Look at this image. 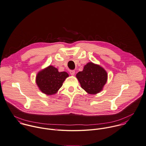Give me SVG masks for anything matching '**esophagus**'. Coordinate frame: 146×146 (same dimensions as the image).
Here are the masks:
<instances>
[{
  "instance_id": "obj_1",
  "label": "esophagus",
  "mask_w": 146,
  "mask_h": 146,
  "mask_svg": "<svg viewBox=\"0 0 146 146\" xmlns=\"http://www.w3.org/2000/svg\"><path fill=\"white\" fill-rule=\"evenodd\" d=\"M69 72L72 76H74L75 74V70H70Z\"/></svg>"
}]
</instances>
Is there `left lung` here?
I'll return each instance as SVG.
<instances>
[{"mask_svg": "<svg viewBox=\"0 0 146 146\" xmlns=\"http://www.w3.org/2000/svg\"><path fill=\"white\" fill-rule=\"evenodd\" d=\"M76 77L81 87L90 94L100 92L107 81L106 72L100 65L88 63L84 66L83 71L78 72Z\"/></svg>", "mask_w": 146, "mask_h": 146, "instance_id": "obj_1", "label": "left lung"}]
</instances>
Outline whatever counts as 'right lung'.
Segmentation results:
<instances>
[{
    "instance_id": "1",
    "label": "right lung",
    "mask_w": 146,
    "mask_h": 146,
    "mask_svg": "<svg viewBox=\"0 0 146 146\" xmlns=\"http://www.w3.org/2000/svg\"><path fill=\"white\" fill-rule=\"evenodd\" d=\"M68 76L66 72H59L57 68L50 65L37 74L36 81L42 92L50 95L57 92Z\"/></svg>"
}]
</instances>
